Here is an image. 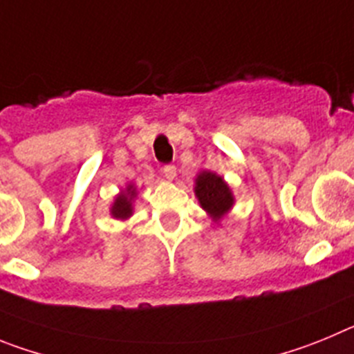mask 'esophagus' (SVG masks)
<instances>
[{"label":"esophagus","mask_w":354,"mask_h":354,"mask_svg":"<svg viewBox=\"0 0 354 354\" xmlns=\"http://www.w3.org/2000/svg\"><path fill=\"white\" fill-rule=\"evenodd\" d=\"M162 174H164V178H167V180H174V178H176V165L165 164L164 167H162Z\"/></svg>","instance_id":"34e87169"}]
</instances>
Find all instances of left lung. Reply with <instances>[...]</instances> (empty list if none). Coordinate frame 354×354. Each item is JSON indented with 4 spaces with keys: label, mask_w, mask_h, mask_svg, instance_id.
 I'll list each match as a JSON object with an SVG mask.
<instances>
[{
    "label": "left lung",
    "mask_w": 354,
    "mask_h": 354,
    "mask_svg": "<svg viewBox=\"0 0 354 354\" xmlns=\"http://www.w3.org/2000/svg\"><path fill=\"white\" fill-rule=\"evenodd\" d=\"M196 196L201 206L218 221L232 206V194L221 176L209 171L199 173L196 180Z\"/></svg>",
    "instance_id": "8db88e82"
}]
</instances>
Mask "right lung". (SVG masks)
<instances>
[{
    "mask_svg": "<svg viewBox=\"0 0 354 354\" xmlns=\"http://www.w3.org/2000/svg\"><path fill=\"white\" fill-rule=\"evenodd\" d=\"M133 196H136V190H133L132 185H129L125 192L120 194V196L116 197V201H114L113 208H111L113 216H116V218H129V216L132 215Z\"/></svg>",
    "mask_w": 354,
    "mask_h": 354,
    "instance_id": "right-lung-1",
    "label": "right lung"
}]
</instances>
